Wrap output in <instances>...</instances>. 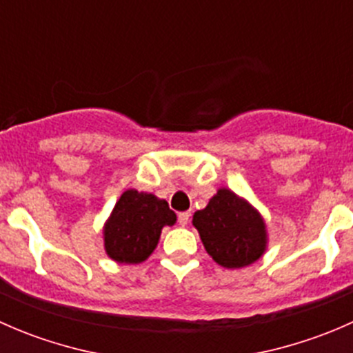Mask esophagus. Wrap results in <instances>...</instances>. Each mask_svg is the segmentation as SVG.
<instances>
[{"instance_id":"1","label":"esophagus","mask_w":353,"mask_h":353,"mask_svg":"<svg viewBox=\"0 0 353 353\" xmlns=\"http://www.w3.org/2000/svg\"><path fill=\"white\" fill-rule=\"evenodd\" d=\"M190 216H191L190 212H181L179 215H177V222H179V225H188V223H190Z\"/></svg>"}]
</instances>
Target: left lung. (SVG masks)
Instances as JSON below:
<instances>
[{
    "instance_id": "obj_1",
    "label": "left lung",
    "mask_w": 353,
    "mask_h": 353,
    "mask_svg": "<svg viewBox=\"0 0 353 353\" xmlns=\"http://www.w3.org/2000/svg\"><path fill=\"white\" fill-rule=\"evenodd\" d=\"M206 252L225 268H241L265 251V223L254 208L230 190H219L193 216Z\"/></svg>"
}]
</instances>
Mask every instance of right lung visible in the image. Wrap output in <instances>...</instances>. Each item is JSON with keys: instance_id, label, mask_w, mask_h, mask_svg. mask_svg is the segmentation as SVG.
Here are the masks:
<instances>
[{"instance_id": "right-lung-1", "label": "right lung", "mask_w": 353, "mask_h": 353, "mask_svg": "<svg viewBox=\"0 0 353 353\" xmlns=\"http://www.w3.org/2000/svg\"><path fill=\"white\" fill-rule=\"evenodd\" d=\"M176 213L165 199L128 190L114 206L104 230L105 251L119 263H141L152 254L163 225H174Z\"/></svg>"}]
</instances>
